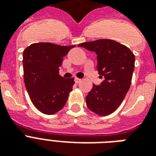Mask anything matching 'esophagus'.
<instances>
[{"label": "esophagus", "instance_id": "obj_1", "mask_svg": "<svg viewBox=\"0 0 156 156\" xmlns=\"http://www.w3.org/2000/svg\"><path fill=\"white\" fill-rule=\"evenodd\" d=\"M74 81H75L76 83H79L81 82V79L80 78H75V79H74Z\"/></svg>", "mask_w": 156, "mask_h": 156}]
</instances>
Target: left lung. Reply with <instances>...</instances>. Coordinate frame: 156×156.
<instances>
[{
	"label": "left lung",
	"mask_w": 156,
	"mask_h": 156,
	"mask_svg": "<svg viewBox=\"0 0 156 156\" xmlns=\"http://www.w3.org/2000/svg\"><path fill=\"white\" fill-rule=\"evenodd\" d=\"M85 48L97 55V70L104 81L93 87L86 97L90 111L107 116L113 112L123 101L130 87L135 56L129 48L112 40H98L83 43Z\"/></svg>",
	"instance_id": "obj_1"
}]
</instances>
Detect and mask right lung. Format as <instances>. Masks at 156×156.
<instances>
[{"label": "right lung", "instance_id": "1", "mask_svg": "<svg viewBox=\"0 0 156 156\" xmlns=\"http://www.w3.org/2000/svg\"><path fill=\"white\" fill-rule=\"evenodd\" d=\"M75 47L51 43H35L23 52L24 83L36 108L47 115L60 111L66 104L74 78L59 74L63 56Z\"/></svg>", "mask_w": 156, "mask_h": 156}]
</instances>
